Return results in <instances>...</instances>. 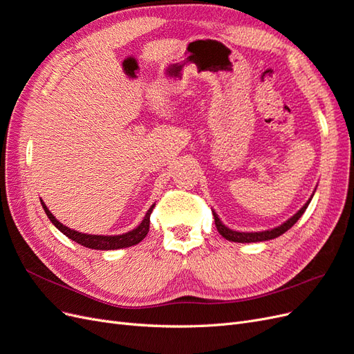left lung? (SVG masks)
<instances>
[{"mask_svg": "<svg viewBox=\"0 0 354 354\" xmlns=\"http://www.w3.org/2000/svg\"><path fill=\"white\" fill-rule=\"evenodd\" d=\"M313 198V196H312ZM312 198H310L306 203L304 207L299 209L297 214H294V216L286 220L283 224H281V226H277L274 229H270V230H264V232H236V230H232L229 227L224 226V224L221 223V220L218 218V216L216 212L212 211V216H214V221H216V227L218 230V233L221 234V236L224 239L227 241H232V242H241V243H250V242H263V241H270V239H274L277 236H281V234H283L286 230L291 229L294 224L299 220V217L303 216L306 208L308 207L310 201H312Z\"/></svg>", "mask_w": 354, "mask_h": 354, "instance_id": "8db88e82", "label": "left lung"}]
</instances>
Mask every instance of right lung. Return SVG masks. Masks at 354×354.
<instances>
[{"mask_svg": "<svg viewBox=\"0 0 354 354\" xmlns=\"http://www.w3.org/2000/svg\"><path fill=\"white\" fill-rule=\"evenodd\" d=\"M41 205L44 208L47 217L50 221L55 224V226L66 236L77 243L85 246V248H91V250H102V251H109V250H121V248H128V246H133L143 241L146 238V234L149 232V223H151V214L155 208L153 205L147 209L145 218L138 226L130 232L122 233V234H113V236H104V234H88V233H81L77 230H72L66 227L65 224H62L53 214L50 209L46 207V203L41 199Z\"/></svg>", "mask_w": 354, "mask_h": 354, "instance_id": "right-lung-1", "label": "right lung"}]
</instances>
